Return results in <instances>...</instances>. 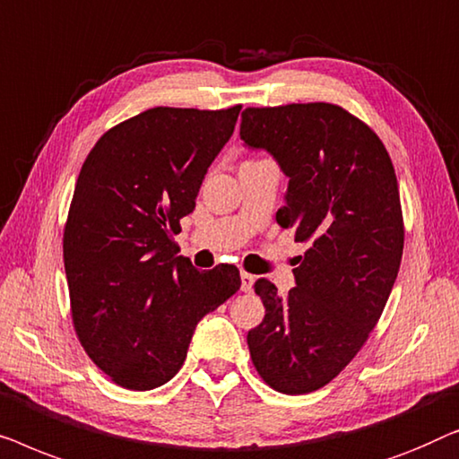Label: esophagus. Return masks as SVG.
<instances>
[{
    "label": "esophagus",
    "mask_w": 459,
    "mask_h": 459,
    "mask_svg": "<svg viewBox=\"0 0 459 459\" xmlns=\"http://www.w3.org/2000/svg\"><path fill=\"white\" fill-rule=\"evenodd\" d=\"M254 282H255V276L254 274L241 273V291H245V293L254 291Z\"/></svg>",
    "instance_id": "1"
}]
</instances>
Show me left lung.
<instances>
[{
	"mask_svg": "<svg viewBox=\"0 0 459 459\" xmlns=\"http://www.w3.org/2000/svg\"><path fill=\"white\" fill-rule=\"evenodd\" d=\"M241 139L289 177L276 222L309 243L287 297L255 282L266 316L247 333L251 361L274 391L303 395L356 358L395 285L403 254L395 168L377 133L333 103L247 108Z\"/></svg>",
	"mask_w": 459,
	"mask_h": 459,
	"instance_id": "left-lung-1",
	"label": "left lung"
}]
</instances>
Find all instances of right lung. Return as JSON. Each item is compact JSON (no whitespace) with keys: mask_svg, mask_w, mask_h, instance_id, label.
I'll list each match as a JSON object with an SVG mask.
<instances>
[{"mask_svg":"<svg viewBox=\"0 0 459 459\" xmlns=\"http://www.w3.org/2000/svg\"><path fill=\"white\" fill-rule=\"evenodd\" d=\"M238 112L147 109L103 133L76 178L64 229L74 331L125 389L168 383L197 322L241 287L235 266L197 270L174 243Z\"/></svg>","mask_w":459,"mask_h":459,"instance_id":"right-lung-1","label":"right lung"}]
</instances>
